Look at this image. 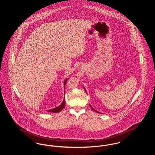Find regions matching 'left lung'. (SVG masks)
I'll return each instance as SVG.
<instances>
[{"label": "left lung", "instance_id": "left-lung-1", "mask_svg": "<svg viewBox=\"0 0 155 155\" xmlns=\"http://www.w3.org/2000/svg\"><path fill=\"white\" fill-rule=\"evenodd\" d=\"M84 90H85V92H87V91H86V90H85V88H84ZM90 106H91V108H92V110H93L95 111V112H96V113H100V112H99V111H97L96 110H95V109H94V108H93V107H92V106H91V104H90Z\"/></svg>", "mask_w": 155, "mask_h": 155}]
</instances>
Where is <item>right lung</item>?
Returning <instances> with one entry per match:
<instances>
[{"label":"right lung","instance_id":"add662e5","mask_svg":"<svg viewBox=\"0 0 155 155\" xmlns=\"http://www.w3.org/2000/svg\"><path fill=\"white\" fill-rule=\"evenodd\" d=\"M67 81V78H66V79L65 80V81H64V87H65V85H66V84ZM64 95H65V92H64ZM65 103H66V101H65V98L64 97V99H63V102H62V103H61L59 106L56 107H55V108H54V109H51V110H48L47 111L53 112V113H58V112H59V111L62 110V109L64 107V106H65Z\"/></svg>","mask_w":155,"mask_h":155}]
</instances>
